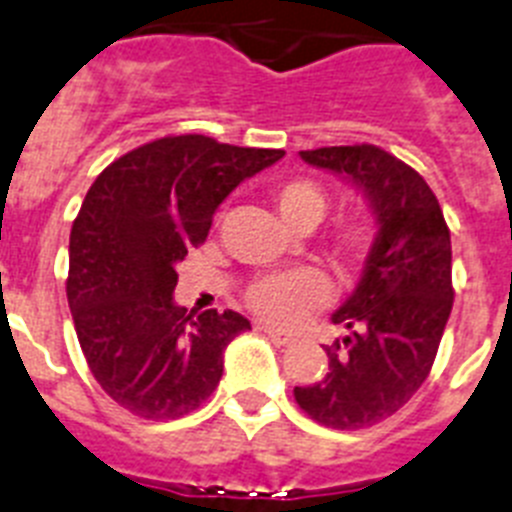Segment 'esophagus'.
I'll list each match as a JSON object with an SVG mask.
<instances>
[{
	"instance_id": "1",
	"label": "esophagus",
	"mask_w": 512,
	"mask_h": 512,
	"mask_svg": "<svg viewBox=\"0 0 512 512\" xmlns=\"http://www.w3.org/2000/svg\"><path fill=\"white\" fill-rule=\"evenodd\" d=\"M256 329L264 331V334L269 336V339H272L274 344H279V347H290V344L295 342V336H290V334H285V331L274 329V326H266V323H259Z\"/></svg>"
}]
</instances>
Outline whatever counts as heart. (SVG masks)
<instances>
[{
    "instance_id": "b5f03b06",
    "label": "heart",
    "mask_w": 512,
    "mask_h": 512,
    "mask_svg": "<svg viewBox=\"0 0 512 512\" xmlns=\"http://www.w3.org/2000/svg\"><path fill=\"white\" fill-rule=\"evenodd\" d=\"M274 204H277L282 220L292 230L303 227H316L329 207V196L318 183L308 178H295V181L282 183L274 191ZM370 243V230L360 222L347 225L339 233L336 248L344 259H357ZM331 300L329 279L316 269H298V272L269 274L253 282L246 292L248 308L266 323L279 326V329H292L303 323L310 313L321 310Z\"/></svg>"
}]
</instances>
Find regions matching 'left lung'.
<instances>
[{
  "label": "left lung",
  "mask_w": 512,
  "mask_h": 512,
  "mask_svg": "<svg viewBox=\"0 0 512 512\" xmlns=\"http://www.w3.org/2000/svg\"><path fill=\"white\" fill-rule=\"evenodd\" d=\"M300 157L352 183L378 225L360 282L331 313L347 336L326 347L329 373L295 388L316 422L362 430L399 412L430 375L453 308L451 233L425 178L381 147H321Z\"/></svg>",
  "instance_id": "1"
}]
</instances>
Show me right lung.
<instances>
[{"label": "right lung", "instance_id": "1", "mask_svg": "<svg viewBox=\"0 0 512 512\" xmlns=\"http://www.w3.org/2000/svg\"><path fill=\"white\" fill-rule=\"evenodd\" d=\"M282 157L202 134L163 137L87 191L69 235L67 300L90 373L131 414L183 417L220 383L227 344L251 323L235 310L178 308L176 266L230 191Z\"/></svg>", "mask_w": 512, "mask_h": 512}]
</instances>
